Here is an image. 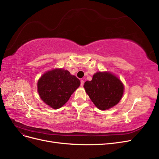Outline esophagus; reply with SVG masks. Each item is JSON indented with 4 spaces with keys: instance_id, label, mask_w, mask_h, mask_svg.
Returning a JSON list of instances; mask_svg holds the SVG:
<instances>
[{
    "instance_id": "34e87169",
    "label": "esophagus",
    "mask_w": 159,
    "mask_h": 159,
    "mask_svg": "<svg viewBox=\"0 0 159 159\" xmlns=\"http://www.w3.org/2000/svg\"><path fill=\"white\" fill-rule=\"evenodd\" d=\"M84 83V80H80V86H83Z\"/></svg>"
}]
</instances>
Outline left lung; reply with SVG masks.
I'll return each mask as SVG.
<instances>
[{
	"mask_svg": "<svg viewBox=\"0 0 159 159\" xmlns=\"http://www.w3.org/2000/svg\"><path fill=\"white\" fill-rule=\"evenodd\" d=\"M84 88L95 106L101 110L116 105L124 93V85L119 79L110 73L98 72L92 80L86 81Z\"/></svg>",
	"mask_w": 159,
	"mask_h": 159,
	"instance_id": "obj_1",
	"label": "left lung"
}]
</instances>
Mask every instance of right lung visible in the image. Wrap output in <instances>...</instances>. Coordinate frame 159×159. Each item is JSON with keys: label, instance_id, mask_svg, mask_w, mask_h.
I'll return each instance as SVG.
<instances>
[{"label": "right lung", "instance_id": "add662e5", "mask_svg": "<svg viewBox=\"0 0 159 159\" xmlns=\"http://www.w3.org/2000/svg\"><path fill=\"white\" fill-rule=\"evenodd\" d=\"M80 84L79 79L68 70L56 69L42 76L38 83V91L45 103L58 109L68 101Z\"/></svg>", "mask_w": 159, "mask_h": 159}]
</instances>
